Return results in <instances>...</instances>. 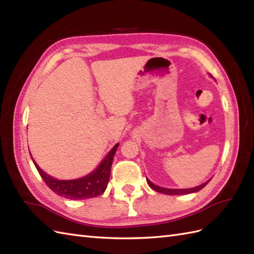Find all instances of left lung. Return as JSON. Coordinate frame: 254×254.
Masks as SVG:
<instances>
[{
	"label": "left lung",
	"mask_w": 254,
	"mask_h": 254,
	"mask_svg": "<svg viewBox=\"0 0 254 254\" xmlns=\"http://www.w3.org/2000/svg\"><path fill=\"white\" fill-rule=\"evenodd\" d=\"M146 180H147L148 186L152 188L153 190L160 192V193H164V194H168V195H180V194H189V193L197 192V191L201 190V189H203L209 182V181H207V182L203 183V185H201V186L192 188V189H165V188H160L158 186H155L154 183L150 182L148 179H146Z\"/></svg>",
	"instance_id": "left-lung-1"
}]
</instances>
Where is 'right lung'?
<instances>
[{
    "mask_svg": "<svg viewBox=\"0 0 254 254\" xmlns=\"http://www.w3.org/2000/svg\"><path fill=\"white\" fill-rule=\"evenodd\" d=\"M118 146L119 144L113 146L109 154L107 155V157L94 172H91L90 175L84 178H80V179L75 180H57L42 171L39 168V166L36 164L34 158H32V161H34L38 172L46 182V185L58 195L69 199L91 198L101 195L107 189L110 178L113 156L116 154Z\"/></svg>",
    "mask_w": 254,
    "mask_h": 254,
    "instance_id": "obj_1",
    "label": "right lung"
}]
</instances>
